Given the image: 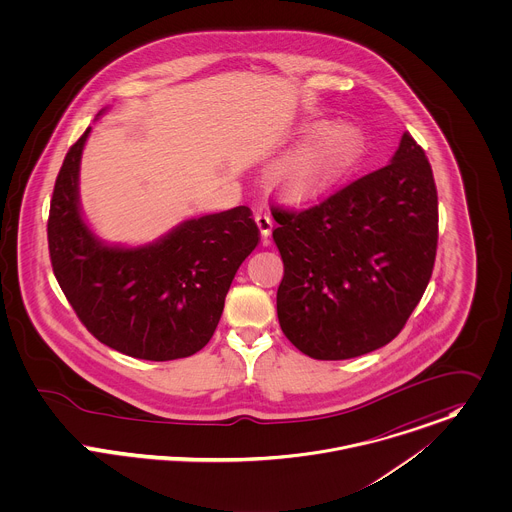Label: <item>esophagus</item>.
<instances>
[{
    "mask_svg": "<svg viewBox=\"0 0 512 512\" xmlns=\"http://www.w3.org/2000/svg\"><path fill=\"white\" fill-rule=\"evenodd\" d=\"M255 222H257V226H259V231H261L263 239L267 241V237L271 235V229H273V218H271V214H269L267 210H257V212H255Z\"/></svg>",
    "mask_w": 512,
    "mask_h": 512,
    "instance_id": "obj_1",
    "label": "esophagus"
}]
</instances>
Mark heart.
Listing matches in <instances>:
<instances>
[{
  "mask_svg": "<svg viewBox=\"0 0 512 512\" xmlns=\"http://www.w3.org/2000/svg\"><path fill=\"white\" fill-rule=\"evenodd\" d=\"M306 147L288 157L275 171L288 194L312 192L347 171L363 151V133L351 123L316 121L302 131Z\"/></svg>",
  "mask_w": 512,
  "mask_h": 512,
  "instance_id": "1",
  "label": "heart"
}]
</instances>
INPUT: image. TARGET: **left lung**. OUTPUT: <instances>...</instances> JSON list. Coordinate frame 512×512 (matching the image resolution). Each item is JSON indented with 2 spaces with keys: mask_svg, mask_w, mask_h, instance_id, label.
Here are the masks:
<instances>
[{
  "mask_svg": "<svg viewBox=\"0 0 512 512\" xmlns=\"http://www.w3.org/2000/svg\"><path fill=\"white\" fill-rule=\"evenodd\" d=\"M284 277L277 314L308 357L351 359L395 340L430 283L438 192L404 133L393 161L306 210L271 208Z\"/></svg>",
  "mask_w": 512,
  "mask_h": 512,
  "instance_id": "1",
  "label": "left lung"
}]
</instances>
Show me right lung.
<instances>
[{"label":"right lung","instance_id":"right-lung-1","mask_svg":"<svg viewBox=\"0 0 512 512\" xmlns=\"http://www.w3.org/2000/svg\"><path fill=\"white\" fill-rule=\"evenodd\" d=\"M90 127L68 149L49 212L58 284L86 330L147 361L200 351L214 336L239 265L259 243L247 206L186 220L143 247L100 241L78 204V172Z\"/></svg>","mask_w":512,"mask_h":512}]
</instances>
